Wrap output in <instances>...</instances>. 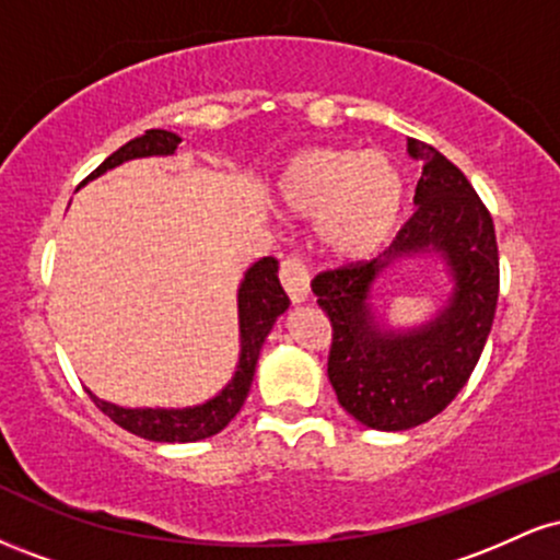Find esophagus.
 <instances>
[{"label": "esophagus", "instance_id": "esophagus-1", "mask_svg": "<svg viewBox=\"0 0 560 560\" xmlns=\"http://www.w3.org/2000/svg\"><path fill=\"white\" fill-rule=\"evenodd\" d=\"M281 284H284L289 300L294 302V305H300V302L307 300V294H311V273H307L305 262L300 258H287L281 262Z\"/></svg>", "mask_w": 560, "mask_h": 560}]
</instances>
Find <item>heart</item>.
I'll use <instances>...</instances> for the list:
<instances>
[{
    "instance_id": "heart-1",
    "label": "heart",
    "mask_w": 560,
    "mask_h": 560,
    "mask_svg": "<svg viewBox=\"0 0 560 560\" xmlns=\"http://www.w3.org/2000/svg\"><path fill=\"white\" fill-rule=\"evenodd\" d=\"M281 208L311 221L326 260L363 262L387 247L405 213V176L382 152L307 147L287 160L276 182Z\"/></svg>"
}]
</instances>
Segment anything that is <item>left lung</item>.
I'll use <instances>...</instances> for the list:
<instances>
[{"label": "left lung", "mask_w": 560, "mask_h": 560, "mask_svg": "<svg viewBox=\"0 0 560 560\" xmlns=\"http://www.w3.org/2000/svg\"><path fill=\"white\" fill-rule=\"evenodd\" d=\"M421 163L413 218L371 262L324 271L313 294L331 320L329 382L347 413L378 432H405L455 400L490 337L500 289L492 218L468 178L445 155L408 139ZM440 257L451 294L432 322L387 327L370 298L375 281L410 257Z\"/></svg>", "instance_id": "8db88e82"}]
</instances>
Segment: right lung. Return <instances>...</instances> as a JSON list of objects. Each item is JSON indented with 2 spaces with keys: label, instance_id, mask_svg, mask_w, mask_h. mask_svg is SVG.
<instances>
[{
  "label": "right lung",
  "instance_id": "add662e5",
  "mask_svg": "<svg viewBox=\"0 0 560 560\" xmlns=\"http://www.w3.org/2000/svg\"><path fill=\"white\" fill-rule=\"evenodd\" d=\"M182 144V137L163 128H150L141 137L113 152L86 182L100 178L102 173L118 168L128 160L139 158H168ZM289 307L287 292L279 284V260L262 258L244 271V279L236 289V311H240V361L231 382L210 400L189 405V408H124L107 400H100L94 392L92 400L105 416L124 427L126 432L144 436L152 442H197L208 440L229 427V421L240 413L253 387L255 365H258L260 347L271 334L276 318Z\"/></svg>",
  "mask_w": 560,
  "mask_h": 560
}]
</instances>
